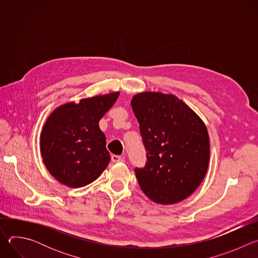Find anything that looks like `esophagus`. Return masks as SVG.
Masks as SVG:
<instances>
[{"label":"esophagus","instance_id":"1","mask_svg":"<svg viewBox=\"0 0 258 258\" xmlns=\"http://www.w3.org/2000/svg\"><path fill=\"white\" fill-rule=\"evenodd\" d=\"M111 160H112L113 162H122V161H123V158H122L121 156H119V155H112V156H111Z\"/></svg>","mask_w":258,"mask_h":258}]
</instances>
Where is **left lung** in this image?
<instances>
[{"label":"left lung","instance_id":"left-lung-1","mask_svg":"<svg viewBox=\"0 0 258 258\" xmlns=\"http://www.w3.org/2000/svg\"><path fill=\"white\" fill-rule=\"evenodd\" d=\"M147 161L135 172L152 201L173 204L189 197L209 163V138L193 110L173 95L145 92L132 100Z\"/></svg>","mask_w":258,"mask_h":258}]
</instances>
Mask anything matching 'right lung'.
<instances>
[{
    "instance_id": "obj_1",
    "label": "right lung",
    "mask_w": 258,
    "mask_h": 258,
    "mask_svg": "<svg viewBox=\"0 0 258 258\" xmlns=\"http://www.w3.org/2000/svg\"><path fill=\"white\" fill-rule=\"evenodd\" d=\"M118 96L111 93L67 103L48 117L41 135V152L49 172L63 185L85 187L107 167L111 158L99 121Z\"/></svg>"
}]
</instances>
